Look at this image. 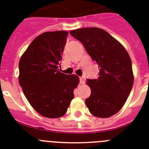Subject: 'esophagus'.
Listing matches in <instances>:
<instances>
[{
	"mask_svg": "<svg viewBox=\"0 0 149 149\" xmlns=\"http://www.w3.org/2000/svg\"><path fill=\"white\" fill-rule=\"evenodd\" d=\"M79 82H80L81 84H84L85 83V78L83 77H79Z\"/></svg>",
	"mask_w": 149,
	"mask_h": 149,
	"instance_id": "34e87169",
	"label": "esophagus"
}]
</instances>
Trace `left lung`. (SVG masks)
<instances>
[{
    "label": "left lung",
    "mask_w": 149,
    "mask_h": 149,
    "mask_svg": "<svg viewBox=\"0 0 149 149\" xmlns=\"http://www.w3.org/2000/svg\"><path fill=\"white\" fill-rule=\"evenodd\" d=\"M99 66L96 79H87L91 95L86 105L94 116L109 118L123 108L134 82L132 60L125 48L108 32L98 27L71 31Z\"/></svg>",
    "instance_id": "left-lung-1"
}]
</instances>
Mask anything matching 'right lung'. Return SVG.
I'll use <instances>...</instances> for the list:
<instances>
[{
  "label": "right lung",
  "mask_w": 149,
  "mask_h": 149,
  "mask_svg": "<svg viewBox=\"0 0 149 149\" xmlns=\"http://www.w3.org/2000/svg\"><path fill=\"white\" fill-rule=\"evenodd\" d=\"M67 31L44 32L25 50L19 62V84L26 100L39 114L47 118L66 114L73 91L79 83L77 75L59 70Z\"/></svg>",
  "instance_id": "1"
}]
</instances>
